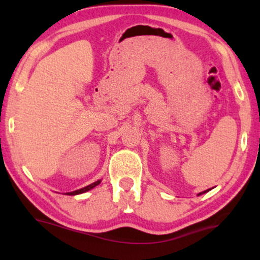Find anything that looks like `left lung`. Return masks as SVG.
Here are the masks:
<instances>
[{
    "label": "left lung",
    "mask_w": 260,
    "mask_h": 260,
    "mask_svg": "<svg viewBox=\"0 0 260 260\" xmlns=\"http://www.w3.org/2000/svg\"><path fill=\"white\" fill-rule=\"evenodd\" d=\"M205 192H207V191H204V192H201V193H199V196H200V194H203V193H205Z\"/></svg>",
    "instance_id": "left-lung-1"
}]
</instances>
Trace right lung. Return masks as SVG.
Wrapping results in <instances>:
<instances>
[{"label":"right lung","instance_id":"right-lung-1","mask_svg":"<svg viewBox=\"0 0 260 260\" xmlns=\"http://www.w3.org/2000/svg\"><path fill=\"white\" fill-rule=\"evenodd\" d=\"M101 183V180H97V182H94V183H92V184H90V185H88V186H85V187H83V188H80V189H77V191H73V192H68L67 194H69V196H75V194H80V193H83V192H86V191H89V189H91V188H93L94 186H97L98 184Z\"/></svg>","mask_w":260,"mask_h":260}]
</instances>
